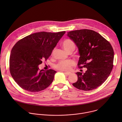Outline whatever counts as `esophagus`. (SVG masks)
I'll use <instances>...</instances> for the list:
<instances>
[{"label":"esophagus","mask_w":122,"mask_h":122,"mask_svg":"<svg viewBox=\"0 0 122 122\" xmlns=\"http://www.w3.org/2000/svg\"><path fill=\"white\" fill-rule=\"evenodd\" d=\"M64 73L66 75H70L71 73V72H69V71H65V72H64Z\"/></svg>","instance_id":"obj_1"}]
</instances>
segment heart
<instances>
[{"instance_id":"obj_1","label":"heart","mask_w":122,"mask_h":122,"mask_svg":"<svg viewBox=\"0 0 122 122\" xmlns=\"http://www.w3.org/2000/svg\"><path fill=\"white\" fill-rule=\"evenodd\" d=\"M62 46L66 52L73 51L75 48V44L73 41L67 39L62 43ZM75 64V62L71 59L61 60L59 61L55 66L56 68L61 71H67L71 67Z\"/></svg>"}]
</instances>
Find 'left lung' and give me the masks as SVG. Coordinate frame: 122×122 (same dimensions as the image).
Masks as SVG:
<instances>
[{
  "instance_id": "1",
  "label": "left lung",
  "mask_w": 122,
  "mask_h": 122,
  "mask_svg": "<svg viewBox=\"0 0 122 122\" xmlns=\"http://www.w3.org/2000/svg\"><path fill=\"white\" fill-rule=\"evenodd\" d=\"M67 36L78 48L79 67L87 68L83 74L76 73L78 80L73 85L83 91L97 88L107 79L113 68L114 51L111 44L99 33L89 29L71 31Z\"/></svg>"
}]
</instances>
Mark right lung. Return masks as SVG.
<instances>
[{"instance_id":"right-lung-1","label":"right lung","mask_w":122,"mask_h":122,"mask_svg":"<svg viewBox=\"0 0 122 122\" xmlns=\"http://www.w3.org/2000/svg\"><path fill=\"white\" fill-rule=\"evenodd\" d=\"M65 33H33L14 45L10 57V71L15 81L22 88L37 92L44 90L53 82L56 71L51 69L40 70L39 65L50 56Z\"/></svg>"}]
</instances>
